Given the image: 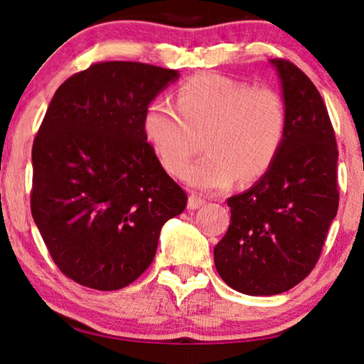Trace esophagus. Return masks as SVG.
<instances>
[{"label": "esophagus", "mask_w": 364, "mask_h": 364, "mask_svg": "<svg viewBox=\"0 0 364 364\" xmlns=\"http://www.w3.org/2000/svg\"><path fill=\"white\" fill-rule=\"evenodd\" d=\"M202 205H205V198H202V197H198V196H196V193H192L191 197H188V208H191V210H196V208H200Z\"/></svg>", "instance_id": "34e87169"}]
</instances>
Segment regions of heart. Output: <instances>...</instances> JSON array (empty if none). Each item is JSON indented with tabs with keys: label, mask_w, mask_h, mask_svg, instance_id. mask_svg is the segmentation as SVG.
I'll return each mask as SVG.
<instances>
[{
	"label": "heart",
	"mask_w": 364,
	"mask_h": 364,
	"mask_svg": "<svg viewBox=\"0 0 364 364\" xmlns=\"http://www.w3.org/2000/svg\"><path fill=\"white\" fill-rule=\"evenodd\" d=\"M144 131L162 166L182 176L203 136L207 154L186 173L203 192L253 182L275 164L288 131V109L277 89L250 87L220 74H198L178 87L176 106L149 104Z\"/></svg>",
	"instance_id": "obj_1"
}]
</instances>
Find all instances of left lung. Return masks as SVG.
<instances>
[{
	"label": "left lung",
	"mask_w": 364,
	"mask_h": 364,
	"mask_svg": "<svg viewBox=\"0 0 364 364\" xmlns=\"http://www.w3.org/2000/svg\"><path fill=\"white\" fill-rule=\"evenodd\" d=\"M282 79L288 131L275 164L227 200L230 225L213 248L222 280L253 296L278 295L310 275L336 217L338 147L326 106L310 77L272 59Z\"/></svg>",
	"instance_id": "left-lung-1"
}]
</instances>
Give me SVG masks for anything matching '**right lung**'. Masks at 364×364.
<instances>
[{
    "label": "right lung",
    "instance_id": "1",
    "mask_svg": "<svg viewBox=\"0 0 364 364\" xmlns=\"http://www.w3.org/2000/svg\"><path fill=\"white\" fill-rule=\"evenodd\" d=\"M176 69L94 63L54 92L33 142L31 213L68 278L94 290L136 282L161 228L187 205L147 142L144 116Z\"/></svg>",
    "mask_w": 364,
    "mask_h": 364
}]
</instances>
